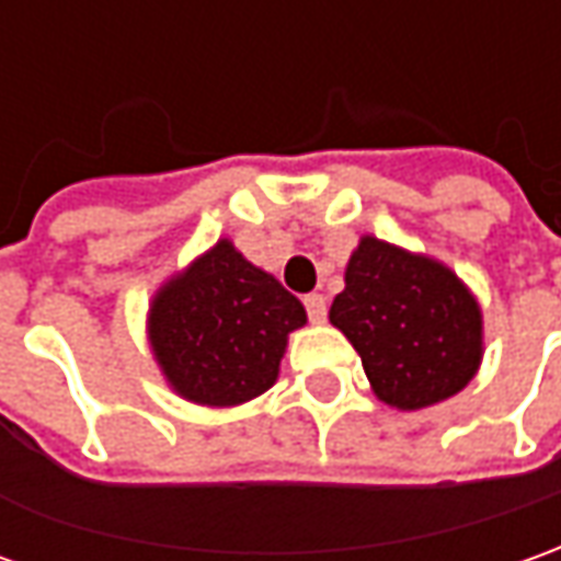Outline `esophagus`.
Here are the masks:
<instances>
[{"instance_id":"obj_1","label":"esophagus","mask_w":561,"mask_h":561,"mask_svg":"<svg viewBox=\"0 0 561 561\" xmlns=\"http://www.w3.org/2000/svg\"><path fill=\"white\" fill-rule=\"evenodd\" d=\"M304 307L312 322H325V312H329V300L325 295H307L304 297Z\"/></svg>"}]
</instances>
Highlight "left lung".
I'll list each match as a JSON object with an SVG mask.
<instances>
[{"label":"left lung","mask_w":561,"mask_h":561,"mask_svg":"<svg viewBox=\"0 0 561 561\" xmlns=\"http://www.w3.org/2000/svg\"><path fill=\"white\" fill-rule=\"evenodd\" d=\"M344 282L329 319L359 353L380 402L417 411L470 383L482 362V310L448 266L362 236Z\"/></svg>","instance_id":"left-lung-1"}]
</instances>
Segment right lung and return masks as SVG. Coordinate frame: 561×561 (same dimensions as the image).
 <instances>
[{"label": "right lung", "instance_id": "add662e5", "mask_svg": "<svg viewBox=\"0 0 561 561\" xmlns=\"http://www.w3.org/2000/svg\"><path fill=\"white\" fill-rule=\"evenodd\" d=\"M307 310L230 239L171 276L150 304V346L169 387L196 405L230 409L279 377L288 334Z\"/></svg>", "mask_w": 561, "mask_h": 561}]
</instances>
